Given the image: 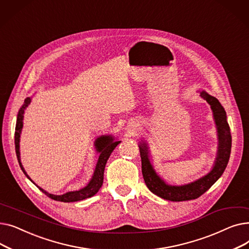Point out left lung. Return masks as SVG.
<instances>
[{
  "instance_id": "8db88e82",
  "label": "left lung",
  "mask_w": 249,
  "mask_h": 249,
  "mask_svg": "<svg viewBox=\"0 0 249 249\" xmlns=\"http://www.w3.org/2000/svg\"><path fill=\"white\" fill-rule=\"evenodd\" d=\"M201 96L210 104L218 130V155L215 165L210 173L200 179L185 186H168L154 172L149 160V151L146 143L142 141L139 145L142 176L145 184L150 192L164 200L181 202L199 198L200 196H202L215 184L222 174L224 173L228 164L232 138L230 127L226 120V112L215 97L210 96L205 91H202Z\"/></svg>"
}]
</instances>
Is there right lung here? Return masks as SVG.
<instances>
[{
    "label": "right lung",
    "mask_w": 249,
    "mask_h": 249,
    "mask_svg": "<svg viewBox=\"0 0 249 249\" xmlns=\"http://www.w3.org/2000/svg\"><path fill=\"white\" fill-rule=\"evenodd\" d=\"M30 102H31L30 98L25 99L24 105L22 106V108L20 109V111L18 113V116H17V122H16V128H15V147H16V154H17V159H18L20 167L23 171V173L25 174V176L32 181V179L29 178V176L27 174H26V172L24 171V168L22 166V163H21V160H20V151H19V141H20V133H21V130H22V127H23L24 109L28 106ZM120 142L121 141H114V138L112 136H101L100 138H98L96 140L95 145H96V148H97L98 152H100L99 160H98V163L96 165V169H95L93 178H91V179L88 184V186L85 187L84 189H82L80 191L65 193V194L60 195V196L49 194V193L45 192L43 189L38 187L39 190L42 191V193H44L47 196V197H49L50 199L54 200V201L64 202V203L77 202V201H82V200H85V199H88V198L91 197V196H94L95 194H97V192L101 189V187L103 185V180H104L105 166H106L107 160L110 158L111 153L113 152L115 147L118 144H119Z\"/></svg>",
    "instance_id": "obj_1"
}]
</instances>
